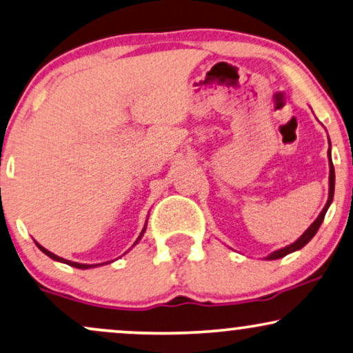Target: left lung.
<instances>
[{
    "label": "left lung",
    "mask_w": 353,
    "mask_h": 353,
    "mask_svg": "<svg viewBox=\"0 0 353 353\" xmlns=\"http://www.w3.org/2000/svg\"><path fill=\"white\" fill-rule=\"evenodd\" d=\"M329 144H330V141H329ZM327 158H329V169H330V171H329V199H327V203H325L324 209H322V212L319 214V217L314 220V222L311 223V227H309L307 230H305V232L303 233V235H301L299 239L294 241V243H291V245L284 246V248H281V250H276V252L270 253L268 256H266V260H278V258L286 256V254H290V253H292V252H298V250H301V248H303V246L307 245L309 241L312 240V236L316 235L317 230H319L322 220H324V217H325V212H327V209H329V207H330V203H332V199H334V188H335V172H334L332 156H330V148H329V151H327Z\"/></svg>",
    "instance_id": "obj_1"
}]
</instances>
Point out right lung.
Listing matches in <instances>:
<instances>
[{"label": "right lung", "instance_id": "add662e5", "mask_svg": "<svg viewBox=\"0 0 353 353\" xmlns=\"http://www.w3.org/2000/svg\"><path fill=\"white\" fill-rule=\"evenodd\" d=\"M144 232H146V225H144V228H143V232L139 233V236H138V240L134 241V245L138 243L139 240H141V236L144 235ZM36 245H37V248L41 250L42 253H46L48 254L49 258H52V260H55V261H61V263H65V265H69V266H74V268H79V270H88V268H97V266H100V265H85V263H75V261H70V260H63V258H61V256H57V254H54L52 252H49V250H46L44 246H41L39 243H37L36 241ZM133 245V246H134ZM107 263H110V261H107ZM101 265H103V263H101Z\"/></svg>", "mask_w": 353, "mask_h": 353}]
</instances>
